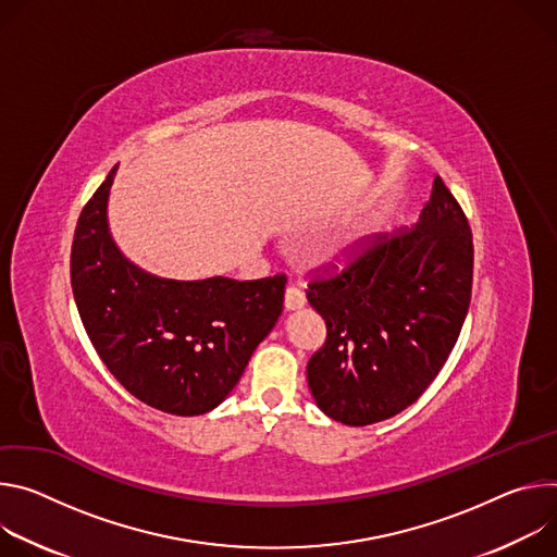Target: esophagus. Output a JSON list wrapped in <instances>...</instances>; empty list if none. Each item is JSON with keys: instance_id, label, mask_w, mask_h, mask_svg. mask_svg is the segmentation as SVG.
<instances>
[{"instance_id": "obj_1", "label": "esophagus", "mask_w": 557, "mask_h": 557, "mask_svg": "<svg viewBox=\"0 0 557 557\" xmlns=\"http://www.w3.org/2000/svg\"><path fill=\"white\" fill-rule=\"evenodd\" d=\"M302 305H305V294L298 287H287L285 289V310L294 312V310H300Z\"/></svg>"}]
</instances>
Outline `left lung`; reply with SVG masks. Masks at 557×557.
Returning <instances> with one entry per match:
<instances>
[{"instance_id": "left-lung-1", "label": "left lung", "mask_w": 557, "mask_h": 557, "mask_svg": "<svg viewBox=\"0 0 557 557\" xmlns=\"http://www.w3.org/2000/svg\"><path fill=\"white\" fill-rule=\"evenodd\" d=\"M327 263L307 300L327 325L307 362L310 392L332 420L364 426L416 403L447 362L471 300L469 221L441 176L411 230L356 243Z\"/></svg>"}]
</instances>
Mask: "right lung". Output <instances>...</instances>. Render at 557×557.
Instances as JSON below:
<instances>
[{"instance_id":"add662e5","label":"right lung","mask_w":557,"mask_h":557,"mask_svg":"<svg viewBox=\"0 0 557 557\" xmlns=\"http://www.w3.org/2000/svg\"><path fill=\"white\" fill-rule=\"evenodd\" d=\"M114 172L75 227L71 283L82 323L135 398L174 416L206 413L225 400L276 325L287 278L170 281L135 268L108 232Z\"/></svg>"}]
</instances>
